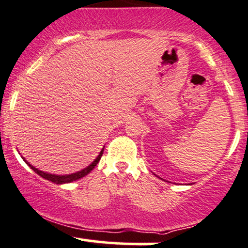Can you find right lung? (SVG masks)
I'll return each mask as SVG.
<instances>
[{
    "instance_id": "1",
    "label": "right lung",
    "mask_w": 248,
    "mask_h": 248,
    "mask_svg": "<svg viewBox=\"0 0 248 248\" xmlns=\"http://www.w3.org/2000/svg\"><path fill=\"white\" fill-rule=\"evenodd\" d=\"M102 153H104V149L101 150L100 154H99L98 157H96L95 160L92 162V164H90V166H88L87 168H85V169H82L81 171H78V172H75V173H71V175H64V176L52 175V173H47V172L41 171V170L36 169L35 167H32V166H31V164L28 163V162L25 161L24 158H23V160H24L25 162H27L28 166H29V167L31 168V169H32L33 171H35L36 173H38V175L41 176V177L47 179V181H51V182H52V183H56V184H64V183H70V182L77 181V179H79V178H82V177H84V176H86L87 173H90L91 171H92V170L95 168L96 164L99 163V161H100V158H101V156H102Z\"/></svg>"
}]
</instances>
